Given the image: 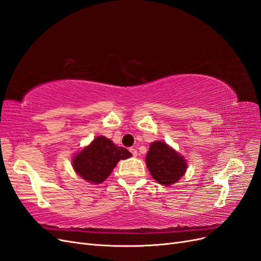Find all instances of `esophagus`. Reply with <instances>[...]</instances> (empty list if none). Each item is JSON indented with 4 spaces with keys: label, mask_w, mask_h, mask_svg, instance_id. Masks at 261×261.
<instances>
[{
    "label": "esophagus",
    "mask_w": 261,
    "mask_h": 261,
    "mask_svg": "<svg viewBox=\"0 0 261 261\" xmlns=\"http://www.w3.org/2000/svg\"><path fill=\"white\" fill-rule=\"evenodd\" d=\"M129 151L132 152V154H133L134 156H136V155H137V150H136L135 148H130V149H129Z\"/></svg>",
    "instance_id": "1"
}]
</instances>
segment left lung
Masks as SVG:
<instances>
[{"instance_id": "obj_1", "label": "left lung", "mask_w": 261, "mask_h": 261, "mask_svg": "<svg viewBox=\"0 0 261 261\" xmlns=\"http://www.w3.org/2000/svg\"><path fill=\"white\" fill-rule=\"evenodd\" d=\"M146 164L150 174L158 183L167 186L177 181L187 169L183 156L163 141H154L150 145Z\"/></svg>"}]
</instances>
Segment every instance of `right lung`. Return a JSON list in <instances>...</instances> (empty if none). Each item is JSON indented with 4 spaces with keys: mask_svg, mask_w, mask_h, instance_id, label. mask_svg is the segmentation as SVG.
Returning <instances> with one entry per match:
<instances>
[{
    "mask_svg": "<svg viewBox=\"0 0 261 261\" xmlns=\"http://www.w3.org/2000/svg\"><path fill=\"white\" fill-rule=\"evenodd\" d=\"M130 155L127 149L117 147L105 136H99L74 158L73 167L84 179L100 184L110 175L118 161Z\"/></svg>",
    "mask_w": 261,
    "mask_h": 261,
    "instance_id": "1",
    "label": "right lung"
}]
</instances>
